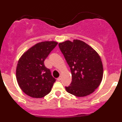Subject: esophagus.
<instances>
[{
    "label": "esophagus",
    "instance_id": "34e87169",
    "mask_svg": "<svg viewBox=\"0 0 122 122\" xmlns=\"http://www.w3.org/2000/svg\"><path fill=\"white\" fill-rule=\"evenodd\" d=\"M57 81H60L61 80V77H58V78L57 79Z\"/></svg>",
    "mask_w": 122,
    "mask_h": 122
}]
</instances>
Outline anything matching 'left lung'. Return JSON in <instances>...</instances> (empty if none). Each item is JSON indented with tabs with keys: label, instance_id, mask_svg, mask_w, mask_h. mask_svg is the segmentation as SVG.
<instances>
[{
	"label": "left lung",
	"instance_id": "obj_1",
	"mask_svg": "<svg viewBox=\"0 0 122 122\" xmlns=\"http://www.w3.org/2000/svg\"><path fill=\"white\" fill-rule=\"evenodd\" d=\"M59 46L71 73L72 81L70 86L65 87L66 92L78 97L93 93L103 76V63L97 52L79 40H66Z\"/></svg>",
	"mask_w": 122,
	"mask_h": 122
}]
</instances>
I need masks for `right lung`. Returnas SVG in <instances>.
I'll list each match as a JSON object with an SVG mask.
<instances>
[{
	"label": "right lung",
	"mask_w": 122,
	"mask_h": 122,
	"mask_svg": "<svg viewBox=\"0 0 122 122\" xmlns=\"http://www.w3.org/2000/svg\"><path fill=\"white\" fill-rule=\"evenodd\" d=\"M57 43L54 41L38 43L19 58L16 70V80L27 95L41 98L51 91L56 79L45 66L44 61Z\"/></svg>",
	"instance_id": "right-lung-1"
}]
</instances>
